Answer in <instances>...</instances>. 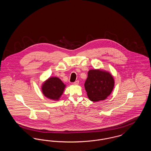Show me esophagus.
Wrapping results in <instances>:
<instances>
[{"label": "esophagus", "instance_id": "1", "mask_svg": "<svg viewBox=\"0 0 151 151\" xmlns=\"http://www.w3.org/2000/svg\"><path fill=\"white\" fill-rule=\"evenodd\" d=\"M75 85H79V81L78 80H77V81H76L74 83H73Z\"/></svg>", "mask_w": 151, "mask_h": 151}]
</instances>
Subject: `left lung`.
<instances>
[{
    "label": "left lung",
    "mask_w": 151,
    "mask_h": 151,
    "mask_svg": "<svg viewBox=\"0 0 151 151\" xmlns=\"http://www.w3.org/2000/svg\"><path fill=\"white\" fill-rule=\"evenodd\" d=\"M114 85V78L109 71L102 69H92L88 72L84 87L89 99L99 102L107 99Z\"/></svg>",
    "instance_id": "8db88e82"
}]
</instances>
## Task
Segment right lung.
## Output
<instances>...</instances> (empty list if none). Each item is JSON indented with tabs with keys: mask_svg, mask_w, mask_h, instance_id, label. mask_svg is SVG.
<instances>
[{
	"mask_svg": "<svg viewBox=\"0 0 151 151\" xmlns=\"http://www.w3.org/2000/svg\"><path fill=\"white\" fill-rule=\"evenodd\" d=\"M66 85L58 77H50L41 86L42 93L46 98L51 100L59 101L63 93Z\"/></svg>",
	"mask_w": 151,
	"mask_h": 151,
	"instance_id": "1",
	"label": "right lung"
}]
</instances>
